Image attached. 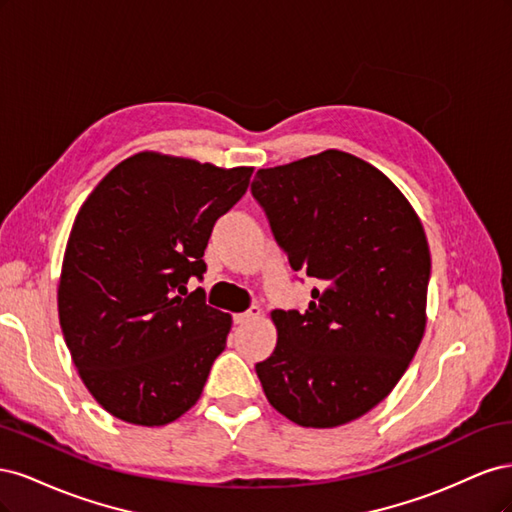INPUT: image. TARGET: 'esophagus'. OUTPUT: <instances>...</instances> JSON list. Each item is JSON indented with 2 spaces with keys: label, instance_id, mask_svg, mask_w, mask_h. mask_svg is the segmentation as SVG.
Instances as JSON below:
<instances>
[{
  "label": "esophagus",
  "instance_id": "obj_1",
  "mask_svg": "<svg viewBox=\"0 0 512 512\" xmlns=\"http://www.w3.org/2000/svg\"><path fill=\"white\" fill-rule=\"evenodd\" d=\"M260 314H262V309H260L258 305H252L250 309H247V312L237 314V316H235V322H237V324H250V322L258 320Z\"/></svg>",
  "mask_w": 512,
  "mask_h": 512
}]
</instances>
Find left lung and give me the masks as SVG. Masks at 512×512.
<instances>
[{
	"label": "left lung",
	"mask_w": 512,
	"mask_h": 512,
	"mask_svg": "<svg viewBox=\"0 0 512 512\" xmlns=\"http://www.w3.org/2000/svg\"><path fill=\"white\" fill-rule=\"evenodd\" d=\"M252 194L290 267L320 282L303 314L271 312L277 346L256 365L262 389L301 427L346 425L395 389L423 339V224L389 177L337 149L260 168Z\"/></svg>",
	"instance_id": "left-lung-1"
}]
</instances>
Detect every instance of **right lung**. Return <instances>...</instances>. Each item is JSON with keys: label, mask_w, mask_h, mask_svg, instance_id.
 Wrapping results in <instances>:
<instances>
[{"label": "right lung", "mask_w": 512, "mask_h": 512, "mask_svg": "<svg viewBox=\"0 0 512 512\" xmlns=\"http://www.w3.org/2000/svg\"><path fill=\"white\" fill-rule=\"evenodd\" d=\"M254 168L141 151L76 213L57 288L59 324L87 391L115 418L160 427L188 412L226 348L230 314L188 292L213 224Z\"/></svg>", "instance_id": "obj_1"}]
</instances>
